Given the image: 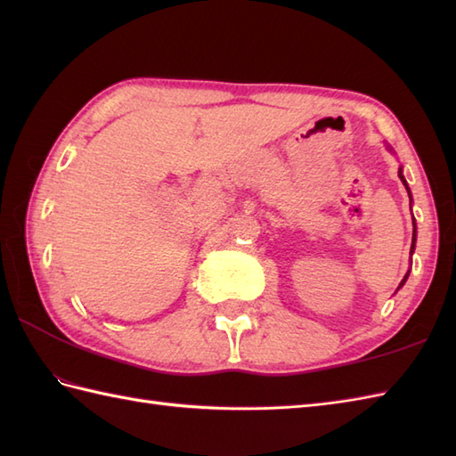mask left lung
Instances as JSON below:
<instances>
[{
  "label": "left lung",
  "instance_id": "left-lung-1",
  "mask_svg": "<svg viewBox=\"0 0 456 456\" xmlns=\"http://www.w3.org/2000/svg\"><path fill=\"white\" fill-rule=\"evenodd\" d=\"M398 176H400V180L403 182V186H405V190H408V193H410V188H408V182H405V178H403V174H402V168L398 170ZM410 201H411V193H410ZM413 250H415V219H413V239H411V248H410V253L413 255ZM408 276H410V273L403 276V280L400 282V286H398V289L405 284V280H408Z\"/></svg>",
  "mask_w": 456,
  "mask_h": 456
}]
</instances>
